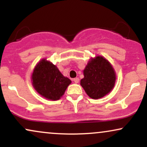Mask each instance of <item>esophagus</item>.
Wrapping results in <instances>:
<instances>
[{
	"label": "esophagus",
	"instance_id": "esophagus-1",
	"mask_svg": "<svg viewBox=\"0 0 147 147\" xmlns=\"http://www.w3.org/2000/svg\"><path fill=\"white\" fill-rule=\"evenodd\" d=\"M73 81H74V82H75V83L77 84V83H79V79L78 78V77H76V78L73 79Z\"/></svg>",
	"mask_w": 147,
	"mask_h": 147
}]
</instances>
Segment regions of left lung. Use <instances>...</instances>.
<instances>
[{
	"label": "left lung",
	"instance_id": "left-lung-1",
	"mask_svg": "<svg viewBox=\"0 0 147 147\" xmlns=\"http://www.w3.org/2000/svg\"><path fill=\"white\" fill-rule=\"evenodd\" d=\"M81 86L92 99H99L111 92L115 82V72L106 59L97 57L88 62L84 70Z\"/></svg>",
	"mask_w": 147,
	"mask_h": 147
}]
</instances>
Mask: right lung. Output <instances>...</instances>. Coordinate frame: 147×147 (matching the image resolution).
I'll return each mask as SVG.
<instances>
[{
    "label": "right lung",
    "instance_id": "obj_1",
    "mask_svg": "<svg viewBox=\"0 0 147 147\" xmlns=\"http://www.w3.org/2000/svg\"><path fill=\"white\" fill-rule=\"evenodd\" d=\"M33 86L46 99L58 100L63 95L71 81L61 73L56 65L45 59L35 67L32 75Z\"/></svg>",
    "mask_w": 147,
    "mask_h": 147
}]
</instances>
